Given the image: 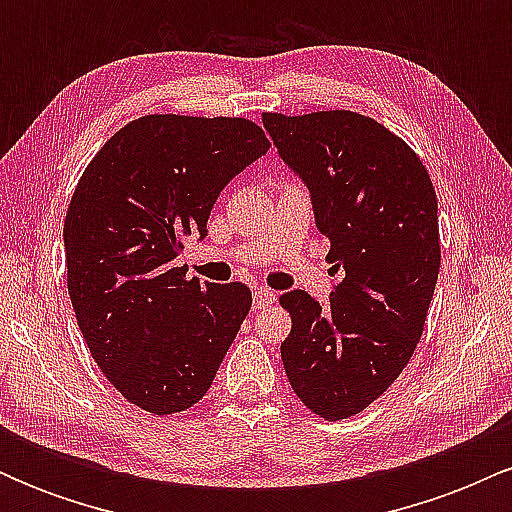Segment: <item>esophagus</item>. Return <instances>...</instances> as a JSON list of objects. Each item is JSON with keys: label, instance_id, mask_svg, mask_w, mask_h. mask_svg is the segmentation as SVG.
<instances>
[{"label": "esophagus", "instance_id": "esophagus-1", "mask_svg": "<svg viewBox=\"0 0 512 512\" xmlns=\"http://www.w3.org/2000/svg\"><path fill=\"white\" fill-rule=\"evenodd\" d=\"M252 301H255V310L260 313V310L269 308L276 301V293L272 289H267V286H257L255 293H252Z\"/></svg>", "mask_w": 512, "mask_h": 512}]
</instances>
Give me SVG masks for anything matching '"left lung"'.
I'll list each match as a JSON object with an SVG mask.
<instances>
[{"instance_id":"left-lung-1","label":"left lung","mask_w":512,"mask_h":512,"mask_svg":"<svg viewBox=\"0 0 512 512\" xmlns=\"http://www.w3.org/2000/svg\"><path fill=\"white\" fill-rule=\"evenodd\" d=\"M281 158L313 197L315 221L342 267L330 305L305 291L281 344L298 399L325 421L361 414L397 380L426 327L440 269L438 199L416 151L351 110L264 113Z\"/></svg>"}]
</instances>
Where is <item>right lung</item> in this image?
Returning <instances> with one entry per match:
<instances>
[{
  "label": "right lung",
  "mask_w": 512,
  "mask_h": 512,
  "mask_svg": "<svg viewBox=\"0 0 512 512\" xmlns=\"http://www.w3.org/2000/svg\"><path fill=\"white\" fill-rule=\"evenodd\" d=\"M267 149L245 117L144 115L76 182L64 219L69 298L93 361L134 407L168 416L197 404L250 313L248 286L199 284L175 257L204 238L223 187Z\"/></svg>",
  "instance_id": "right-lung-1"
}]
</instances>
